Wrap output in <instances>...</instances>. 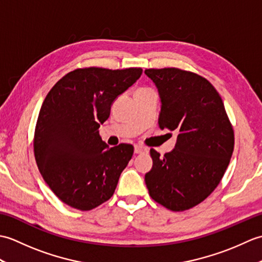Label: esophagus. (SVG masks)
<instances>
[{"label":"esophagus","instance_id":"1","mask_svg":"<svg viewBox=\"0 0 262 262\" xmlns=\"http://www.w3.org/2000/svg\"><path fill=\"white\" fill-rule=\"evenodd\" d=\"M134 152L136 154H141V153H144V152H147V148L142 146V145H137V144H136V145L134 146Z\"/></svg>","mask_w":262,"mask_h":262}]
</instances>
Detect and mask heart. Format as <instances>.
I'll return each mask as SVG.
<instances>
[{
  "label": "heart",
  "instance_id": "obj_1",
  "mask_svg": "<svg viewBox=\"0 0 262 262\" xmlns=\"http://www.w3.org/2000/svg\"><path fill=\"white\" fill-rule=\"evenodd\" d=\"M142 90H148V89H141V90H138V91H142Z\"/></svg>",
  "mask_w": 262,
  "mask_h": 262
}]
</instances>
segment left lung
Here are the masks:
<instances>
[{"label":"left lung","mask_w":262,"mask_h":262,"mask_svg":"<svg viewBox=\"0 0 262 262\" xmlns=\"http://www.w3.org/2000/svg\"><path fill=\"white\" fill-rule=\"evenodd\" d=\"M161 98L159 125L177 143L161 157L151 148L145 174L149 196L173 211L190 209L219 186L234 149V130L216 89L205 77L176 68L147 69Z\"/></svg>","instance_id":"left-lung-1"}]
</instances>
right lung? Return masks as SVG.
I'll list each match as a JSON object with an SVG mask.
<instances>
[{
  "instance_id": "1",
  "label": "right lung",
  "mask_w": 262,
  "mask_h": 262,
  "mask_svg": "<svg viewBox=\"0 0 262 262\" xmlns=\"http://www.w3.org/2000/svg\"><path fill=\"white\" fill-rule=\"evenodd\" d=\"M143 70L76 69L48 92L39 111L33 152L52 191L66 205L91 210L107 202L134 153L121 143L108 147L99 135L111 104Z\"/></svg>"
}]
</instances>
